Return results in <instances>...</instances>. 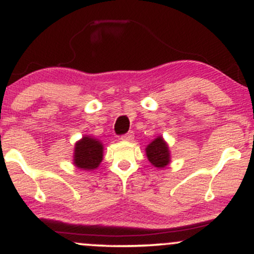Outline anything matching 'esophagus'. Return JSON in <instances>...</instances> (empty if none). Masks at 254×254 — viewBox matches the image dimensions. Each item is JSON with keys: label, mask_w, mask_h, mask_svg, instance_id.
Instances as JSON below:
<instances>
[{"label": "esophagus", "mask_w": 254, "mask_h": 254, "mask_svg": "<svg viewBox=\"0 0 254 254\" xmlns=\"http://www.w3.org/2000/svg\"><path fill=\"white\" fill-rule=\"evenodd\" d=\"M133 138V132L132 131H129L127 133H125V135L121 136V139H123V141H131V139Z\"/></svg>", "instance_id": "esophagus-1"}]
</instances>
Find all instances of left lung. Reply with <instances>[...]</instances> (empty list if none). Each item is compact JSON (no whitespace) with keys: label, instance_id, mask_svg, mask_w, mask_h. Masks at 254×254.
Segmentation results:
<instances>
[{"label":"left lung","instance_id":"left-lung-1","mask_svg":"<svg viewBox=\"0 0 254 254\" xmlns=\"http://www.w3.org/2000/svg\"><path fill=\"white\" fill-rule=\"evenodd\" d=\"M145 153L150 164L156 168H164L171 161L170 148L161 136L156 137L151 143L147 145Z\"/></svg>","mask_w":254,"mask_h":254}]
</instances>
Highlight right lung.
<instances>
[{
    "mask_svg": "<svg viewBox=\"0 0 254 254\" xmlns=\"http://www.w3.org/2000/svg\"><path fill=\"white\" fill-rule=\"evenodd\" d=\"M74 149V165L78 170L93 171L103 161L104 145L95 137L83 136Z\"/></svg>",
    "mask_w": 254,
    "mask_h": 254,
    "instance_id": "add662e5",
    "label": "right lung"
}]
</instances>
